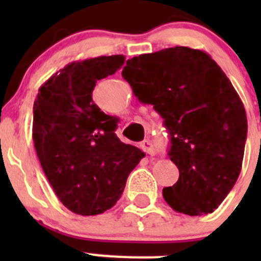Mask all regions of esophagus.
Here are the masks:
<instances>
[{
	"mask_svg": "<svg viewBox=\"0 0 261 261\" xmlns=\"http://www.w3.org/2000/svg\"><path fill=\"white\" fill-rule=\"evenodd\" d=\"M140 146H141L142 150H144L145 153L149 154V155H154V154H155V147H154L153 142H151L149 138H147V140H144V141L140 144Z\"/></svg>",
	"mask_w": 261,
	"mask_h": 261,
	"instance_id": "34e87169",
	"label": "esophagus"
}]
</instances>
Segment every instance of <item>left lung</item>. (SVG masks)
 Returning a JSON list of instances; mask_svg holds the SVG:
<instances>
[{
	"label": "left lung",
	"instance_id": "1",
	"mask_svg": "<svg viewBox=\"0 0 261 261\" xmlns=\"http://www.w3.org/2000/svg\"><path fill=\"white\" fill-rule=\"evenodd\" d=\"M133 94L151 105L170 133L179 179L163 188L175 212H214L238 179L247 138L246 110L208 53L172 47L129 59L121 71Z\"/></svg>",
	"mask_w": 261,
	"mask_h": 261
}]
</instances>
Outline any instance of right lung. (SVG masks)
I'll list each match as a JSON object with an SVG mask.
<instances>
[{"label":"right lung","mask_w":261,"mask_h":261,"mask_svg":"<svg viewBox=\"0 0 261 261\" xmlns=\"http://www.w3.org/2000/svg\"><path fill=\"white\" fill-rule=\"evenodd\" d=\"M123 55L70 62L39 89L32 138L50 187L69 211L96 216L121 197L144 151L117 138L119 119L93 102L96 81L123 66Z\"/></svg>","instance_id":"right-lung-1"}]
</instances>
